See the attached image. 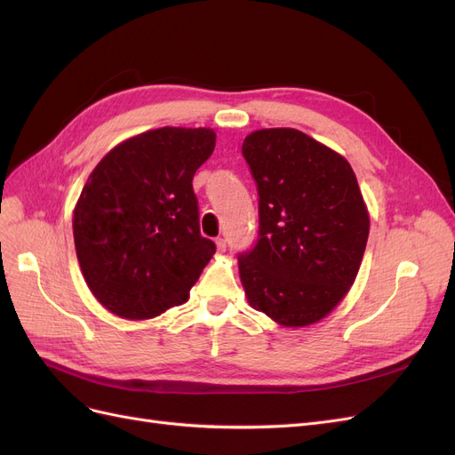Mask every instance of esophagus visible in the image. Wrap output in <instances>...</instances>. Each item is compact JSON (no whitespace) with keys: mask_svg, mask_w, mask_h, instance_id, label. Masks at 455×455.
Here are the masks:
<instances>
[{"mask_svg":"<svg viewBox=\"0 0 455 455\" xmlns=\"http://www.w3.org/2000/svg\"><path fill=\"white\" fill-rule=\"evenodd\" d=\"M214 243H216V249H218V252H224V251H226V239L218 237Z\"/></svg>","mask_w":455,"mask_h":455,"instance_id":"esophagus-1","label":"esophagus"}]
</instances>
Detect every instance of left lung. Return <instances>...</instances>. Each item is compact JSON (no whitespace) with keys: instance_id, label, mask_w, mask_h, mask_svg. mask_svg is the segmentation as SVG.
I'll return each instance as SVG.
<instances>
[{"instance_id":"1","label":"left lung","mask_w":455,"mask_h":455,"mask_svg":"<svg viewBox=\"0 0 455 455\" xmlns=\"http://www.w3.org/2000/svg\"><path fill=\"white\" fill-rule=\"evenodd\" d=\"M258 184L259 231L239 256L249 304L301 328L346 298L364 256L370 216L347 159L296 129H259L243 142Z\"/></svg>"}]
</instances>
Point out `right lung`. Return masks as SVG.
<instances>
[{"instance_id": "obj_1", "label": "right lung", "mask_w": 455, "mask_h": 455, "mask_svg": "<svg viewBox=\"0 0 455 455\" xmlns=\"http://www.w3.org/2000/svg\"><path fill=\"white\" fill-rule=\"evenodd\" d=\"M212 129L163 127L123 140L96 164L74 209V243L92 296L121 319L182 306L216 246L199 231L196 171Z\"/></svg>"}]
</instances>
